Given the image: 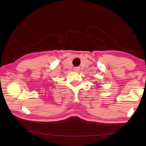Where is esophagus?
Returning a JSON list of instances; mask_svg holds the SVG:
<instances>
[{
    "instance_id": "obj_1",
    "label": "esophagus",
    "mask_w": 146,
    "mask_h": 146,
    "mask_svg": "<svg viewBox=\"0 0 146 146\" xmlns=\"http://www.w3.org/2000/svg\"><path fill=\"white\" fill-rule=\"evenodd\" d=\"M80 70V68L78 67H75V68H74V71H78Z\"/></svg>"
}]
</instances>
